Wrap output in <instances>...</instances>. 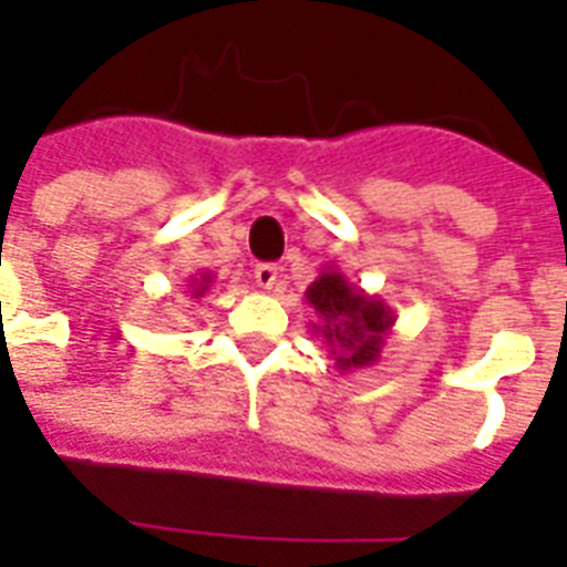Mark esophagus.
<instances>
[{"mask_svg":"<svg viewBox=\"0 0 567 567\" xmlns=\"http://www.w3.org/2000/svg\"><path fill=\"white\" fill-rule=\"evenodd\" d=\"M276 279H279V267H276V265H258L256 267V285H258V288L270 291V288L276 285Z\"/></svg>","mask_w":567,"mask_h":567,"instance_id":"obj_1","label":"esophagus"}]
</instances>
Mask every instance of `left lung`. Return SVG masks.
<instances>
[{"mask_svg":"<svg viewBox=\"0 0 567 567\" xmlns=\"http://www.w3.org/2000/svg\"><path fill=\"white\" fill-rule=\"evenodd\" d=\"M306 302L318 315L311 332L327 344L338 373L362 371L377 362L396 320L385 300L355 288L338 265L329 261L306 288Z\"/></svg>","mask_w":567,"mask_h":567,"instance_id":"1","label":"left lung"}]
</instances>
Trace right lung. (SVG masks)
<instances>
[{
    "mask_svg": "<svg viewBox=\"0 0 567 567\" xmlns=\"http://www.w3.org/2000/svg\"><path fill=\"white\" fill-rule=\"evenodd\" d=\"M212 282H214L212 270H203V274L190 276V279H188L190 300H203L205 293H208V288H212Z\"/></svg>",
    "mask_w": 567,
    "mask_h": 567,
    "instance_id": "obj_1",
    "label": "right lung"
}]
</instances>
